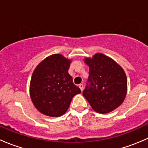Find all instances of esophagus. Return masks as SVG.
Wrapping results in <instances>:
<instances>
[{
	"instance_id": "34e87169",
	"label": "esophagus",
	"mask_w": 148,
	"mask_h": 148,
	"mask_svg": "<svg viewBox=\"0 0 148 148\" xmlns=\"http://www.w3.org/2000/svg\"><path fill=\"white\" fill-rule=\"evenodd\" d=\"M79 87L80 88V89H81V91L82 92L83 89H84V85L82 84H79Z\"/></svg>"
}]
</instances>
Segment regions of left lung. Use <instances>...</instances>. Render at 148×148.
Returning a JSON list of instances; mask_svg holds the SVG:
<instances>
[{
  "label": "left lung",
  "mask_w": 148,
  "mask_h": 148,
  "mask_svg": "<svg viewBox=\"0 0 148 148\" xmlns=\"http://www.w3.org/2000/svg\"><path fill=\"white\" fill-rule=\"evenodd\" d=\"M84 62L89 66V76L83 96L97 112L113 111L126 96L127 80L125 71L113 59L102 53H96Z\"/></svg>",
  "instance_id": "1"
}]
</instances>
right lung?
Instances as JSON below:
<instances>
[{
	"instance_id": "obj_1",
	"label": "right lung",
	"mask_w": 148,
	"mask_h": 148,
	"mask_svg": "<svg viewBox=\"0 0 148 148\" xmlns=\"http://www.w3.org/2000/svg\"><path fill=\"white\" fill-rule=\"evenodd\" d=\"M71 61L61 54L46 58L34 70L30 95L36 108L50 117H59L68 110L74 95L81 90L68 73Z\"/></svg>"
}]
</instances>
